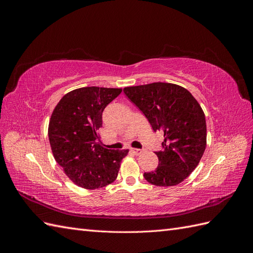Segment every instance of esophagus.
<instances>
[{
    "mask_svg": "<svg viewBox=\"0 0 253 253\" xmlns=\"http://www.w3.org/2000/svg\"><path fill=\"white\" fill-rule=\"evenodd\" d=\"M131 151L134 153L135 155H140L141 153L143 152V150H141V149H132Z\"/></svg>",
    "mask_w": 253,
    "mask_h": 253,
    "instance_id": "esophagus-1",
    "label": "esophagus"
}]
</instances>
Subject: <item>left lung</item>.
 Here are the masks:
<instances>
[{"label": "left lung", "instance_id": "8db88e82", "mask_svg": "<svg viewBox=\"0 0 253 253\" xmlns=\"http://www.w3.org/2000/svg\"><path fill=\"white\" fill-rule=\"evenodd\" d=\"M154 132L164 134L163 150L155 152L158 167L143 174L152 185H178L201 162L207 143L205 114L190 91L177 84L154 82L124 88Z\"/></svg>", "mask_w": 253, "mask_h": 253}]
</instances>
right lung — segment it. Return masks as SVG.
Wrapping results in <instances>:
<instances>
[{
	"label": "right lung",
	"instance_id": "1",
	"mask_svg": "<svg viewBox=\"0 0 253 253\" xmlns=\"http://www.w3.org/2000/svg\"><path fill=\"white\" fill-rule=\"evenodd\" d=\"M121 91L98 86L74 89L62 97L51 114L48 138L53 157L79 187L93 190L110 185L127 155L128 150L103 148L98 135L104 109Z\"/></svg>",
	"mask_w": 253,
	"mask_h": 253
}]
</instances>
